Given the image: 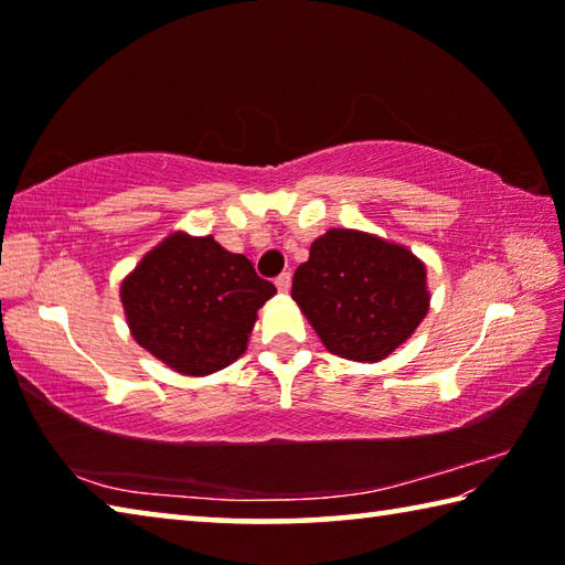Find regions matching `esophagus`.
I'll return each mask as SVG.
<instances>
[{"instance_id":"34e87169","label":"esophagus","mask_w":565,"mask_h":565,"mask_svg":"<svg viewBox=\"0 0 565 565\" xmlns=\"http://www.w3.org/2000/svg\"><path fill=\"white\" fill-rule=\"evenodd\" d=\"M276 289H279L281 294H289V289H291V274L289 271L276 276Z\"/></svg>"}]
</instances>
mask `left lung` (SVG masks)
Listing matches in <instances>:
<instances>
[{
  "mask_svg": "<svg viewBox=\"0 0 565 565\" xmlns=\"http://www.w3.org/2000/svg\"><path fill=\"white\" fill-rule=\"evenodd\" d=\"M291 299L323 347L376 363L426 319V264L408 246L359 228H329L294 274Z\"/></svg>",
  "mask_w": 565,
  "mask_h": 565,
  "instance_id": "obj_1",
  "label": "left lung"
}]
</instances>
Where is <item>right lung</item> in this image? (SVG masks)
I'll list each match as a JSON object with an SVG mask.
<instances>
[{"instance_id":"obj_1","label":"right lung","mask_w":565,"mask_h":565,"mask_svg":"<svg viewBox=\"0 0 565 565\" xmlns=\"http://www.w3.org/2000/svg\"><path fill=\"white\" fill-rule=\"evenodd\" d=\"M276 294L244 254L214 236L171 232L124 276L119 299L141 349L184 376H209L246 351L256 311Z\"/></svg>"}]
</instances>
